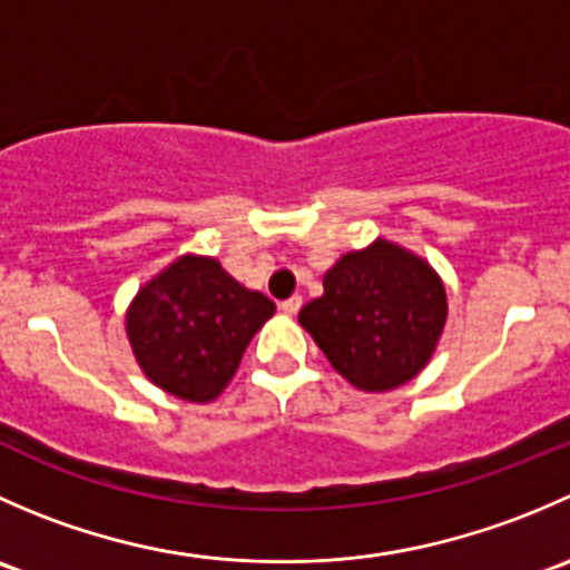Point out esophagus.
Segmentation results:
<instances>
[{
	"label": "esophagus",
	"mask_w": 570,
	"mask_h": 570,
	"mask_svg": "<svg viewBox=\"0 0 570 570\" xmlns=\"http://www.w3.org/2000/svg\"><path fill=\"white\" fill-rule=\"evenodd\" d=\"M301 306H303V297L301 295H295V297H289V301H284V303H281V312H284V314H297V312H301Z\"/></svg>",
	"instance_id": "1"
}]
</instances>
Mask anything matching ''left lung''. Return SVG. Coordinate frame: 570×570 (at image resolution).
Segmentation results:
<instances>
[{"label": "left lung", "mask_w": 570, "mask_h": 570, "mask_svg": "<svg viewBox=\"0 0 570 570\" xmlns=\"http://www.w3.org/2000/svg\"><path fill=\"white\" fill-rule=\"evenodd\" d=\"M322 286V297L306 303L297 320L355 389L392 392L433 358L446 322V289L422 256L375 239L344 253Z\"/></svg>", "instance_id": "1"}]
</instances>
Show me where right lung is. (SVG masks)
Masks as SVG:
<instances>
[{"label":"right lung","instance_id":"right-lung-1","mask_svg":"<svg viewBox=\"0 0 570 570\" xmlns=\"http://www.w3.org/2000/svg\"><path fill=\"white\" fill-rule=\"evenodd\" d=\"M273 314L275 303L245 289L217 258L187 253L137 292L126 336L154 386L178 400L212 402Z\"/></svg>","mask_w":570,"mask_h":570}]
</instances>
